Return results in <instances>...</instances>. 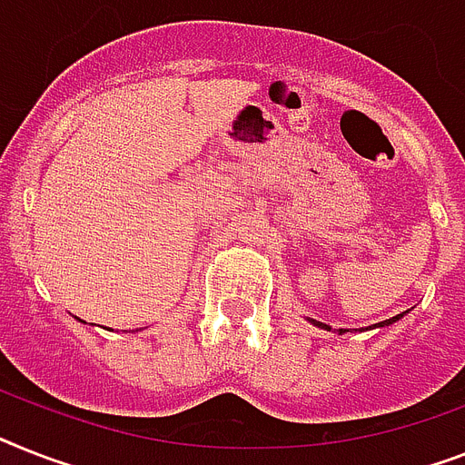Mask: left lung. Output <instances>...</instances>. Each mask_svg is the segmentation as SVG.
Instances as JSON below:
<instances>
[{"label": "left lung", "mask_w": 465, "mask_h": 465, "mask_svg": "<svg viewBox=\"0 0 465 465\" xmlns=\"http://www.w3.org/2000/svg\"><path fill=\"white\" fill-rule=\"evenodd\" d=\"M406 313H409V311H404V313H397V316H392V318H387V321H380V323H375V325H368V328H359V330H361V332H363V330L387 328V325L397 323L399 318H404ZM306 321H309L311 325H316V328H321V330H332V328H330V325H325V323H321V321H316V318H306ZM337 332H340V335H344V332H351V330H347V328H340V330H337Z\"/></svg>", "instance_id": "left-lung-1"}]
</instances>
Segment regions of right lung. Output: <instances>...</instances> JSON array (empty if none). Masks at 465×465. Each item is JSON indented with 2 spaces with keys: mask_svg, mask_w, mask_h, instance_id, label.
Masks as SVG:
<instances>
[{
  "mask_svg": "<svg viewBox=\"0 0 465 465\" xmlns=\"http://www.w3.org/2000/svg\"><path fill=\"white\" fill-rule=\"evenodd\" d=\"M78 321H80V318H78ZM80 323H85V321H80Z\"/></svg>",
  "mask_w": 465,
  "mask_h": 465,
  "instance_id": "1",
  "label": "right lung"
}]
</instances>
